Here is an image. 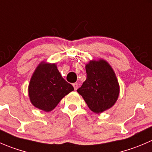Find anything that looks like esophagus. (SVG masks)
Segmentation results:
<instances>
[{"label": "esophagus", "mask_w": 152, "mask_h": 152, "mask_svg": "<svg viewBox=\"0 0 152 152\" xmlns=\"http://www.w3.org/2000/svg\"><path fill=\"white\" fill-rule=\"evenodd\" d=\"M73 88H74L75 90H77V88H78V83H73Z\"/></svg>", "instance_id": "obj_1"}]
</instances>
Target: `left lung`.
I'll return each mask as SVG.
<instances>
[{"mask_svg":"<svg viewBox=\"0 0 152 152\" xmlns=\"http://www.w3.org/2000/svg\"><path fill=\"white\" fill-rule=\"evenodd\" d=\"M87 79L77 92L93 112L102 113L115 104L120 85L110 64L103 59L90 61L85 66Z\"/></svg>","mask_w":152,"mask_h":152,"instance_id":"obj_1","label":"left lung"}]
</instances>
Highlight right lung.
I'll use <instances>...</instances> for the list:
<instances>
[{"label":"right lung","instance_id":"1","mask_svg":"<svg viewBox=\"0 0 152 152\" xmlns=\"http://www.w3.org/2000/svg\"><path fill=\"white\" fill-rule=\"evenodd\" d=\"M74 90L60 74L56 64L42 61L36 67L28 87L29 99L37 108L49 112Z\"/></svg>","mask_w":152,"mask_h":152}]
</instances>
